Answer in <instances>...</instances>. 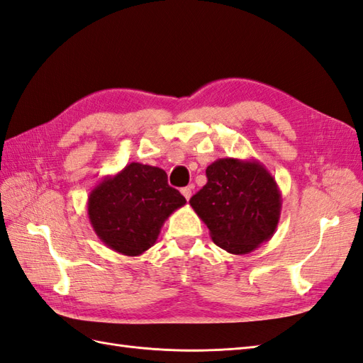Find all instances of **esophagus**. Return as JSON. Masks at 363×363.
Returning a JSON list of instances; mask_svg holds the SVG:
<instances>
[{
    "label": "esophagus",
    "instance_id": "esophagus-1",
    "mask_svg": "<svg viewBox=\"0 0 363 363\" xmlns=\"http://www.w3.org/2000/svg\"><path fill=\"white\" fill-rule=\"evenodd\" d=\"M191 190H194V186H189V187H184L182 190H181V194L184 195V198H186L187 199V201H189V199L191 198Z\"/></svg>",
    "mask_w": 363,
    "mask_h": 363
}]
</instances>
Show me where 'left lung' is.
I'll list each match as a JSON object with an SVG mask.
<instances>
[{
  "mask_svg": "<svg viewBox=\"0 0 363 363\" xmlns=\"http://www.w3.org/2000/svg\"><path fill=\"white\" fill-rule=\"evenodd\" d=\"M207 184L190 206L209 228L215 245L250 254L273 237L282 195L274 177L256 159L221 157L207 167Z\"/></svg>",
  "mask_w": 363,
  "mask_h": 363,
  "instance_id": "1",
  "label": "left lung"
}]
</instances>
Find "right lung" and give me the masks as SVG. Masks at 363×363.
Wrapping results in <instances>:
<instances>
[{
	"mask_svg": "<svg viewBox=\"0 0 363 363\" xmlns=\"http://www.w3.org/2000/svg\"><path fill=\"white\" fill-rule=\"evenodd\" d=\"M186 203L164 169L130 162L90 191L87 215L107 248L134 257L156 243L165 220Z\"/></svg>",
	"mask_w": 363,
	"mask_h": 363,
	"instance_id": "1",
	"label": "right lung"
}]
</instances>
